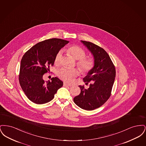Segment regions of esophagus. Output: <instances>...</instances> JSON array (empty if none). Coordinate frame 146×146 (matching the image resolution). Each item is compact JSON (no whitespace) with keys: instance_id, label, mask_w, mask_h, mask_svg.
Listing matches in <instances>:
<instances>
[{"instance_id":"34e87169","label":"esophagus","mask_w":146,"mask_h":146,"mask_svg":"<svg viewBox=\"0 0 146 146\" xmlns=\"http://www.w3.org/2000/svg\"><path fill=\"white\" fill-rule=\"evenodd\" d=\"M63 86H72V85L69 84L68 83H63Z\"/></svg>"}]
</instances>
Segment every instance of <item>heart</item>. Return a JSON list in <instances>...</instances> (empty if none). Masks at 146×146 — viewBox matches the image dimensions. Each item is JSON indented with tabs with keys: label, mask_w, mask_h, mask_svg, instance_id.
<instances>
[{
	"label": "heart",
	"mask_w": 146,
	"mask_h": 146,
	"mask_svg": "<svg viewBox=\"0 0 146 146\" xmlns=\"http://www.w3.org/2000/svg\"><path fill=\"white\" fill-rule=\"evenodd\" d=\"M67 52L73 56L74 58L78 60L77 65L81 71L87 73L90 72L95 66V61L91 57H85L86 52L80 47L73 45L68 47ZM62 57V51H60L57 52L55 58V63L58 64ZM79 72L76 68H68L63 67L58 70L57 75L60 79L67 82H72L74 78L78 76Z\"/></svg>",
	"instance_id": "obj_1"
}]
</instances>
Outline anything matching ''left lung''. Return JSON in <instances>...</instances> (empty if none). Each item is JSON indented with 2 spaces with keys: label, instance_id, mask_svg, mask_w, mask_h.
I'll list each match as a JSON object with an SVG mask.
<instances>
[{
  "label": "left lung",
  "instance_id": "8db88e82",
  "mask_svg": "<svg viewBox=\"0 0 146 146\" xmlns=\"http://www.w3.org/2000/svg\"><path fill=\"white\" fill-rule=\"evenodd\" d=\"M94 56L95 66L84 78L86 84L90 83L86 89L79 85L80 94L73 98L80 108L92 111L102 106L111 96L115 77V68L109 55L104 49L97 45L81 40Z\"/></svg>",
  "mask_w": 146,
  "mask_h": 146
}]
</instances>
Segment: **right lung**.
Instances as JSON below:
<instances>
[{
  "instance_id": "obj_1",
  "label": "right lung",
  "mask_w": 146,
  "mask_h": 146,
  "mask_svg": "<svg viewBox=\"0 0 146 146\" xmlns=\"http://www.w3.org/2000/svg\"><path fill=\"white\" fill-rule=\"evenodd\" d=\"M67 40L52 38L39 42L23 56L21 61L19 82L28 99L36 104H44L51 101L63 82L58 78L45 82L43 75L52 66L57 52Z\"/></svg>"
}]
</instances>
